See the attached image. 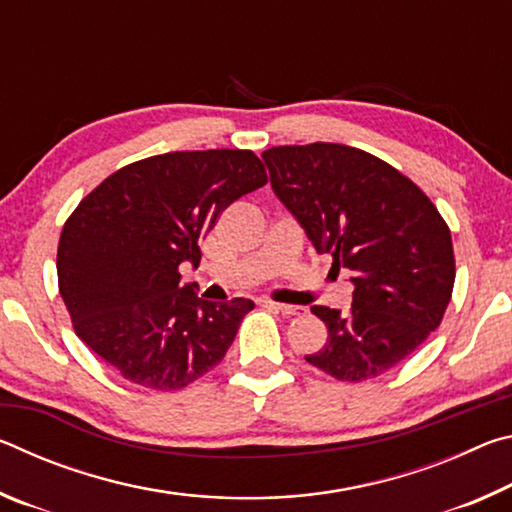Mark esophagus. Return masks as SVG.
Returning a JSON list of instances; mask_svg holds the SVG:
<instances>
[{
    "mask_svg": "<svg viewBox=\"0 0 512 512\" xmlns=\"http://www.w3.org/2000/svg\"><path fill=\"white\" fill-rule=\"evenodd\" d=\"M264 307H271V309H275V311H280V314H282V316H287V318H291V316H298L300 311H302V307L282 305V302H273V300H264Z\"/></svg>",
    "mask_w": 512,
    "mask_h": 512,
    "instance_id": "esophagus-1",
    "label": "esophagus"
}]
</instances>
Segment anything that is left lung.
<instances>
[{
  "mask_svg": "<svg viewBox=\"0 0 512 512\" xmlns=\"http://www.w3.org/2000/svg\"><path fill=\"white\" fill-rule=\"evenodd\" d=\"M271 187L332 271L348 268L352 311L314 305L327 343L311 366L341 381L391 370L440 325L454 289L447 223L391 164L345 144L273 146Z\"/></svg>",
  "mask_w": 512,
  "mask_h": 512,
  "instance_id": "8db88e82",
  "label": "left lung"
}]
</instances>
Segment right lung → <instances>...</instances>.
I'll list each match as a JSON object with an SVG mask.
<instances>
[{"label": "right lung", "mask_w": 512, "mask_h": 512, "mask_svg": "<svg viewBox=\"0 0 512 512\" xmlns=\"http://www.w3.org/2000/svg\"><path fill=\"white\" fill-rule=\"evenodd\" d=\"M268 176L253 151L153 155L112 173L69 216L58 287L79 339L121 377L180 391L219 363L253 300L210 302L180 284L219 214Z\"/></svg>", "instance_id": "1"}]
</instances>
